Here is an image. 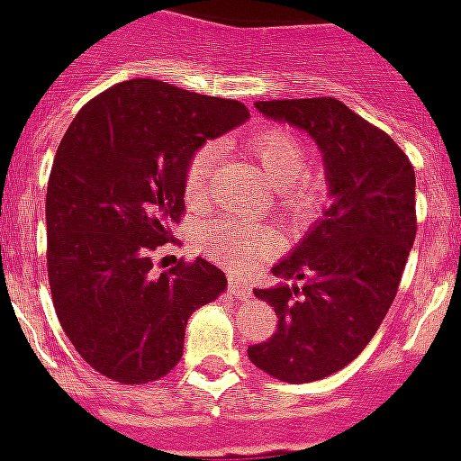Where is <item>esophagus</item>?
I'll list each match as a JSON object with an SVG mask.
<instances>
[{
    "label": "esophagus",
    "mask_w": 461,
    "mask_h": 461,
    "mask_svg": "<svg viewBox=\"0 0 461 461\" xmlns=\"http://www.w3.org/2000/svg\"><path fill=\"white\" fill-rule=\"evenodd\" d=\"M228 288H230V293H233V295H238L240 300H247V297H251V286L240 279H228Z\"/></svg>",
    "instance_id": "1"
}]
</instances>
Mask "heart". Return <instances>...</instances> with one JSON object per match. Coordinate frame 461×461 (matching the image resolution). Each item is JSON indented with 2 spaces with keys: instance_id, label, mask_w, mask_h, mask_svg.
Segmentation results:
<instances>
[{
  "instance_id": "obj_1",
  "label": "heart",
  "mask_w": 461,
  "mask_h": 461,
  "mask_svg": "<svg viewBox=\"0 0 461 461\" xmlns=\"http://www.w3.org/2000/svg\"><path fill=\"white\" fill-rule=\"evenodd\" d=\"M258 164L276 186L281 210L291 217H304L321 201V189L307 170V149L303 140L286 129H263L249 140ZM217 161V145L205 142L191 154L185 173V191L189 198H201L210 185ZM203 251L230 270L247 272L256 267L275 247L270 228L256 223H235L228 219L210 223L201 233Z\"/></svg>"
}]
</instances>
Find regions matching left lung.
<instances>
[{
  "instance_id": "8db88e82",
  "label": "left lung",
  "mask_w": 461,
  "mask_h": 461,
  "mask_svg": "<svg viewBox=\"0 0 461 461\" xmlns=\"http://www.w3.org/2000/svg\"><path fill=\"white\" fill-rule=\"evenodd\" d=\"M256 108L319 142L332 205L272 267L300 284L254 291L279 323L247 353L279 381H319L360 356L397 295L418 230L415 173L388 133L332 96L258 101Z\"/></svg>"
}]
</instances>
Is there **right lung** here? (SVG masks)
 <instances>
[{"mask_svg": "<svg viewBox=\"0 0 461 461\" xmlns=\"http://www.w3.org/2000/svg\"><path fill=\"white\" fill-rule=\"evenodd\" d=\"M244 120L240 101L136 78L87 101L64 133L46 195L48 279L62 330L105 378L166 376L191 313L226 288L205 258L154 275V254L177 242L191 154Z\"/></svg>", "mask_w": 461, "mask_h": 461, "instance_id": "obj_1", "label": "right lung"}]
</instances>
